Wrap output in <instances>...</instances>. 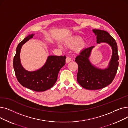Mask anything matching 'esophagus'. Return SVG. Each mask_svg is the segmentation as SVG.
<instances>
[{
	"instance_id": "obj_1",
	"label": "esophagus",
	"mask_w": 128,
	"mask_h": 128,
	"mask_svg": "<svg viewBox=\"0 0 128 128\" xmlns=\"http://www.w3.org/2000/svg\"><path fill=\"white\" fill-rule=\"evenodd\" d=\"M72 60V58H67L66 59V63L68 64L70 62H71Z\"/></svg>"
}]
</instances>
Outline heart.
Returning <instances> with one entry per match:
<instances>
[{"label":"heart","mask_w":128,"mask_h":128,"mask_svg":"<svg viewBox=\"0 0 128 128\" xmlns=\"http://www.w3.org/2000/svg\"><path fill=\"white\" fill-rule=\"evenodd\" d=\"M83 42V39L80 37H75L66 40L65 42V46L68 48L70 49H74L76 47L80 46L78 47V49L79 50H82L86 47V44ZM60 48H61V46H58Z\"/></svg>","instance_id":"obj_1"}]
</instances>
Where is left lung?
<instances>
[{
	"label": "left lung",
	"instance_id": "left-lung-1",
	"mask_svg": "<svg viewBox=\"0 0 128 128\" xmlns=\"http://www.w3.org/2000/svg\"><path fill=\"white\" fill-rule=\"evenodd\" d=\"M96 36V42L108 44L112 49V56L107 68H100L93 65L90 60L92 46L83 50L76 58L75 62L78 65L77 82L84 88L90 90L103 89L110 85L115 77L119 65V56L117 44L110 34L104 30H93Z\"/></svg>",
	"mask_w": 128,
	"mask_h": 128
}]
</instances>
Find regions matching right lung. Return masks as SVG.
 I'll return each mask as SVG.
<instances>
[{"instance_id": "right-lung-1", "label": "right lung", "mask_w": 128, "mask_h": 128, "mask_svg": "<svg viewBox=\"0 0 128 128\" xmlns=\"http://www.w3.org/2000/svg\"><path fill=\"white\" fill-rule=\"evenodd\" d=\"M30 34L17 46L13 60V68L18 82L23 86L36 92H44L51 89L56 83L58 72L65 65V56H49L44 65L40 69L30 72L22 65L20 53L24 44L33 38Z\"/></svg>"}]
</instances>
